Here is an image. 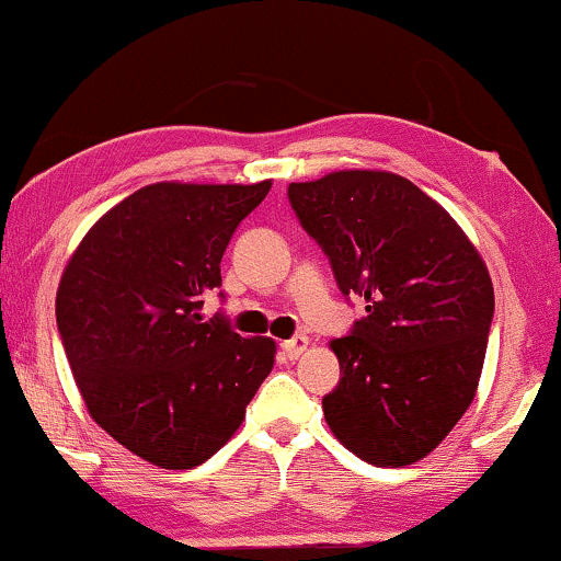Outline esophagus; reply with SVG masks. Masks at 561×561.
<instances>
[{
  "mask_svg": "<svg viewBox=\"0 0 561 561\" xmlns=\"http://www.w3.org/2000/svg\"><path fill=\"white\" fill-rule=\"evenodd\" d=\"M305 351H307V337L305 335H295V337H291V341H284L282 343V353L289 360H297Z\"/></svg>",
  "mask_w": 561,
  "mask_h": 561,
  "instance_id": "esophagus-1",
  "label": "esophagus"
}]
</instances>
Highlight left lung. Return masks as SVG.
<instances>
[{
  "label": "left lung",
  "mask_w": 561,
  "mask_h": 561,
  "mask_svg": "<svg viewBox=\"0 0 561 561\" xmlns=\"http://www.w3.org/2000/svg\"><path fill=\"white\" fill-rule=\"evenodd\" d=\"M287 193L343 295L366 299L353 333L330 341L343 378L322 399L328 427L376 468L420 462L476 399L495 307L483 256L393 172L337 170Z\"/></svg>",
  "instance_id": "left-lung-1"
}]
</instances>
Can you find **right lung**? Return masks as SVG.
<instances>
[{"mask_svg":"<svg viewBox=\"0 0 561 561\" xmlns=\"http://www.w3.org/2000/svg\"><path fill=\"white\" fill-rule=\"evenodd\" d=\"M270 187L145 185L89 228L62 270L55 314L83 404L157 468L191 470L216 455L272 374V337L201 314L236 226Z\"/></svg>","mask_w":561,"mask_h":561,"instance_id":"1","label":"right lung"}]
</instances>
